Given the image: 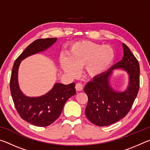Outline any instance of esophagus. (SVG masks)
Segmentation results:
<instances>
[{
	"instance_id": "obj_1",
	"label": "esophagus",
	"mask_w": 150,
	"mask_h": 150,
	"mask_svg": "<svg viewBox=\"0 0 150 150\" xmlns=\"http://www.w3.org/2000/svg\"><path fill=\"white\" fill-rule=\"evenodd\" d=\"M83 85L81 84V83H77L75 85V89L77 91H81L83 90Z\"/></svg>"
}]
</instances>
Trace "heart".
<instances>
[{
  "mask_svg": "<svg viewBox=\"0 0 150 150\" xmlns=\"http://www.w3.org/2000/svg\"><path fill=\"white\" fill-rule=\"evenodd\" d=\"M65 55L66 58L61 60V65L67 75L74 77L77 69L84 67L87 77L95 78L110 67L115 60V52L110 45L83 40L71 44Z\"/></svg>",
  "mask_w": 150,
  "mask_h": 150,
  "instance_id": "obj_1",
  "label": "heart"
}]
</instances>
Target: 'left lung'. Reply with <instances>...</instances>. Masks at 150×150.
Segmentation results:
<instances>
[{"label":"left lung","mask_w":150,"mask_h":150,"mask_svg":"<svg viewBox=\"0 0 150 150\" xmlns=\"http://www.w3.org/2000/svg\"><path fill=\"white\" fill-rule=\"evenodd\" d=\"M124 56L120 62L85 85L88 96L85 115L88 120L98 126L110 125L125 117L132 106L139 88L138 61L126 44H122ZM122 68L129 73V84L124 92L116 91L109 84L114 69Z\"/></svg>","instance_id":"obj_1"}]
</instances>
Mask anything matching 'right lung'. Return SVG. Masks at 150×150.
<instances>
[{"mask_svg": "<svg viewBox=\"0 0 150 150\" xmlns=\"http://www.w3.org/2000/svg\"><path fill=\"white\" fill-rule=\"evenodd\" d=\"M56 40V38L35 40L19 55L12 67L10 88L14 106L20 117L34 126L44 127L52 124L59 118L66 101L76 93L74 83L69 85L55 83L52 90L39 97L25 96L19 88L18 71L21 61L47 50Z\"/></svg>", "mask_w": 150, "mask_h": 150, "instance_id": "right-lung-1", "label": "right lung"}]
</instances>
